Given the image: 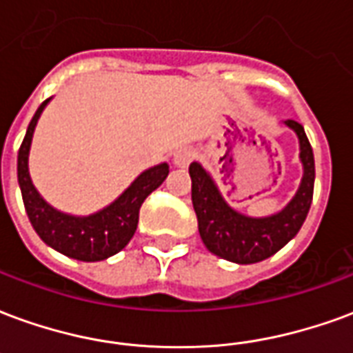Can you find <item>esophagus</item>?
<instances>
[{"instance_id": "obj_1", "label": "esophagus", "mask_w": 353, "mask_h": 353, "mask_svg": "<svg viewBox=\"0 0 353 353\" xmlns=\"http://www.w3.org/2000/svg\"><path fill=\"white\" fill-rule=\"evenodd\" d=\"M192 159H194V151H192V149H187V147L174 153V164H176L177 168H187L192 162Z\"/></svg>"}]
</instances>
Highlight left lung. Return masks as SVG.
Segmentation results:
<instances>
[{"label":"left lung","instance_id":"obj_1","mask_svg":"<svg viewBox=\"0 0 353 353\" xmlns=\"http://www.w3.org/2000/svg\"><path fill=\"white\" fill-rule=\"evenodd\" d=\"M285 124L299 138V157L303 162L304 174L295 196L278 214L268 217H248L240 214L225 202L212 176L199 162H192L189 166L192 181L191 199L199 219L200 238L208 250L221 259L232 261L238 265L265 261L280 252L303 227L314 194V153L303 124L293 119L285 121Z\"/></svg>","mask_w":353,"mask_h":353}]
</instances>
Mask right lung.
Wrapping results in <instances>:
<instances>
[{
	"label": "right lung",
	"instance_id": "obj_1",
	"mask_svg": "<svg viewBox=\"0 0 353 353\" xmlns=\"http://www.w3.org/2000/svg\"><path fill=\"white\" fill-rule=\"evenodd\" d=\"M49 100H45L37 108L34 119L28 124L26 136L19 149L17 174H19V185L28 219L43 242L52 250L64 253L65 257L85 261V263L108 259L130 242L138 227L139 208L143 200L166 179L170 172L168 164L162 162L159 166L141 172L115 202H111L109 206L96 214L77 217V215L58 212L41 199V194L32 183L28 170V154H30L35 124Z\"/></svg>",
	"mask_w": 353,
	"mask_h": 353
}]
</instances>
